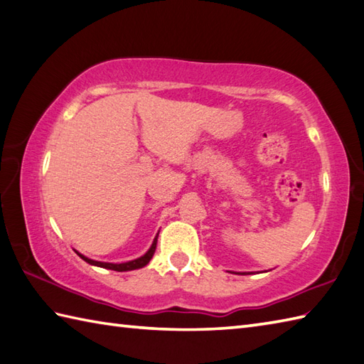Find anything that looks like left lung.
<instances>
[{"instance_id": "obj_1", "label": "left lung", "mask_w": 364, "mask_h": 364, "mask_svg": "<svg viewBox=\"0 0 364 364\" xmlns=\"http://www.w3.org/2000/svg\"><path fill=\"white\" fill-rule=\"evenodd\" d=\"M233 274H236V272H233ZM241 275H245V272H244V274H241Z\"/></svg>"}]
</instances>
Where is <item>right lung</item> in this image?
<instances>
[{"label":"right lung","instance_id":"right-lung-1","mask_svg":"<svg viewBox=\"0 0 364 364\" xmlns=\"http://www.w3.org/2000/svg\"><path fill=\"white\" fill-rule=\"evenodd\" d=\"M159 235V233H158ZM158 235L154 236L153 239V244L149 250H146L145 255H142L141 258H136L133 261H127V262H103V261H95V259H90L87 257H84V255H81L80 252H76V255H78L80 258H82L86 262H89V264L92 266H97V267H103V269H111V270H117V272H128V270H134V269H141L144 266H146L150 262V259L153 258L154 255V250H156V242H158Z\"/></svg>","mask_w":364,"mask_h":364}]
</instances>
